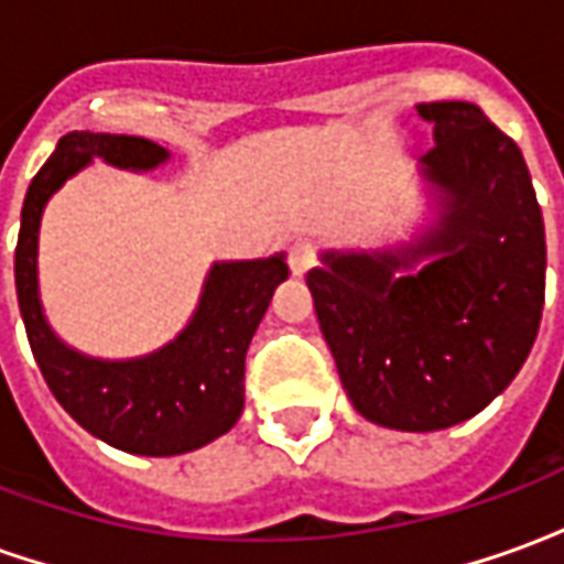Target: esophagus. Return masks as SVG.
<instances>
[{"instance_id": "obj_1", "label": "esophagus", "mask_w": 564, "mask_h": 564, "mask_svg": "<svg viewBox=\"0 0 564 564\" xmlns=\"http://www.w3.org/2000/svg\"><path fill=\"white\" fill-rule=\"evenodd\" d=\"M314 262H317V250L311 241H295L290 247V271H293L295 278H302L307 271L314 269Z\"/></svg>"}]
</instances>
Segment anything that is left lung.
I'll return each instance as SVG.
<instances>
[{"instance_id":"obj_1","label":"left lung","mask_w":564,"mask_h":564,"mask_svg":"<svg viewBox=\"0 0 564 564\" xmlns=\"http://www.w3.org/2000/svg\"><path fill=\"white\" fill-rule=\"evenodd\" d=\"M435 226L383 250H326L307 271L347 399L371 423L437 432L480 414L532 354L544 217L520 148L471 102H423Z\"/></svg>"}]
</instances>
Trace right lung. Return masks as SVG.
Returning <instances> with one entry per match:
<instances>
[{
  "label": "right lung",
  "mask_w": 564,
  "mask_h": 564,
  "mask_svg": "<svg viewBox=\"0 0 564 564\" xmlns=\"http://www.w3.org/2000/svg\"><path fill=\"white\" fill-rule=\"evenodd\" d=\"M93 156L150 172L169 150L139 135L68 132L32 177L20 214L14 283L32 356L54 399L90 435L139 456H177L226 435L245 411V356L278 283L290 278L283 253L214 262L186 329L139 359H93L47 326L39 299V226L47 198Z\"/></svg>",
  "instance_id": "obj_1"
}]
</instances>
